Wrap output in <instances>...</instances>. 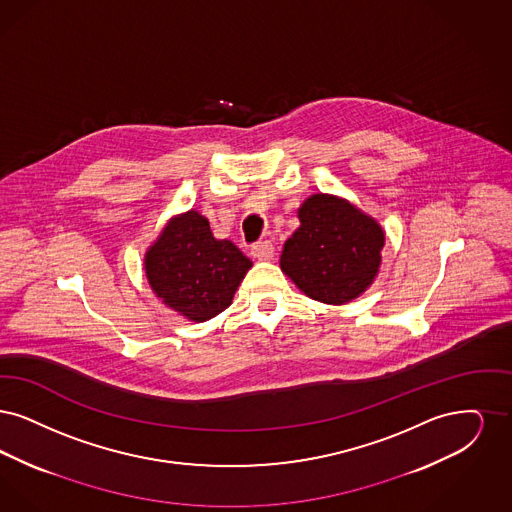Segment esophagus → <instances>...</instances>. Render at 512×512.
Listing matches in <instances>:
<instances>
[{
	"label": "esophagus",
	"instance_id": "esophagus-1",
	"mask_svg": "<svg viewBox=\"0 0 512 512\" xmlns=\"http://www.w3.org/2000/svg\"><path fill=\"white\" fill-rule=\"evenodd\" d=\"M273 252H275V248L271 245V241H262V243H256L250 248V254L256 260H269L273 256Z\"/></svg>",
	"mask_w": 512,
	"mask_h": 512
}]
</instances>
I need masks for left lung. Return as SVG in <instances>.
<instances>
[{
  "mask_svg": "<svg viewBox=\"0 0 512 512\" xmlns=\"http://www.w3.org/2000/svg\"><path fill=\"white\" fill-rule=\"evenodd\" d=\"M300 227L285 243L281 269L296 287L323 304H346L367 289L380 266L384 233L375 220L344 200L313 195Z\"/></svg>",
  "mask_w": 512,
  "mask_h": 512,
  "instance_id": "8db88e82",
  "label": "left lung"
}]
</instances>
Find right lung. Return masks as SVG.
I'll return each instance as SVG.
<instances>
[{"label": "right lung", "instance_id": "obj_1", "mask_svg": "<svg viewBox=\"0 0 512 512\" xmlns=\"http://www.w3.org/2000/svg\"><path fill=\"white\" fill-rule=\"evenodd\" d=\"M252 262L227 239H216L210 223L191 210L168 223L145 256L151 287L166 306L191 321L223 312Z\"/></svg>", "mask_w": 512, "mask_h": 512}]
</instances>
